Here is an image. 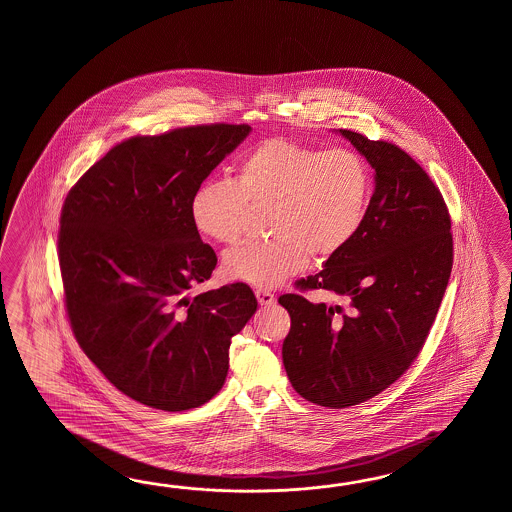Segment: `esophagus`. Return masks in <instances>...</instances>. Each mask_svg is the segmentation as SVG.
I'll use <instances>...</instances> for the list:
<instances>
[{"mask_svg": "<svg viewBox=\"0 0 512 512\" xmlns=\"http://www.w3.org/2000/svg\"><path fill=\"white\" fill-rule=\"evenodd\" d=\"M254 294H256V298H258L260 305H274V302H276L274 294L269 293L267 289H256Z\"/></svg>", "mask_w": 512, "mask_h": 512, "instance_id": "34e87169", "label": "esophagus"}]
</instances>
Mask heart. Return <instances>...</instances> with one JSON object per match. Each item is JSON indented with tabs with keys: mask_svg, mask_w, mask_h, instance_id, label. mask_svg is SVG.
Returning <instances> with one entry per match:
<instances>
[{
	"mask_svg": "<svg viewBox=\"0 0 512 512\" xmlns=\"http://www.w3.org/2000/svg\"><path fill=\"white\" fill-rule=\"evenodd\" d=\"M370 190V168L351 148L267 139L243 155L234 179L197 186L190 218L201 236L234 245L247 205H271L272 238L245 243L223 260L230 280L271 289L302 271L309 256L324 261L346 249L364 221Z\"/></svg>",
	"mask_w": 512,
	"mask_h": 512,
	"instance_id": "1",
	"label": "heart"
}]
</instances>
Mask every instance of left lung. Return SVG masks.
Instances as JSON below:
<instances>
[{
  "label": "left lung",
  "instance_id": "left-lung-1",
  "mask_svg": "<svg viewBox=\"0 0 512 512\" xmlns=\"http://www.w3.org/2000/svg\"><path fill=\"white\" fill-rule=\"evenodd\" d=\"M340 133L375 170V192L355 238L296 289L337 294L346 305L282 294L291 316L282 357L296 393L348 408L384 392L425 346L448 285L450 214L430 175L397 144Z\"/></svg>",
  "mask_w": 512,
  "mask_h": 512
}]
</instances>
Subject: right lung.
<instances>
[{"mask_svg":"<svg viewBox=\"0 0 512 512\" xmlns=\"http://www.w3.org/2000/svg\"><path fill=\"white\" fill-rule=\"evenodd\" d=\"M249 131L216 122L130 137L64 201L58 261L73 335L117 390L155 410L208 403L227 379L230 338L258 307L241 282L190 296L218 263L190 199Z\"/></svg>","mask_w":512,"mask_h":512,"instance_id":"obj_1","label":"right lung"}]
</instances>
